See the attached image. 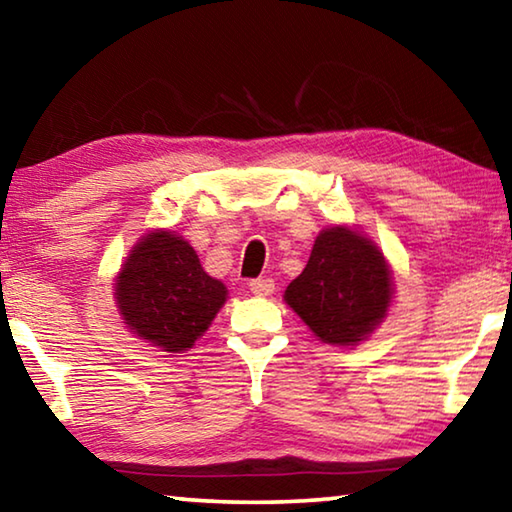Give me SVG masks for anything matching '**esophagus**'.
Segmentation results:
<instances>
[{
    "label": "esophagus",
    "mask_w": 512,
    "mask_h": 512,
    "mask_svg": "<svg viewBox=\"0 0 512 512\" xmlns=\"http://www.w3.org/2000/svg\"><path fill=\"white\" fill-rule=\"evenodd\" d=\"M250 291L255 293V296H271L275 291V282L271 277H257V280H250Z\"/></svg>",
    "instance_id": "1"
}]
</instances>
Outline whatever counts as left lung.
Wrapping results in <instances>:
<instances>
[{
  "mask_svg": "<svg viewBox=\"0 0 512 512\" xmlns=\"http://www.w3.org/2000/svg\"><path fill=\"white\" fill-rule=\"evenodd\" d=\"M391 293V271L377 246L348 228H327L284 300L320 341L354 345L386 316Z\"/></svg>",
  "mask_w": 512,
  "mask_h": 512,
  "instance_id": "1",
  "label": "left lung"
}]
</instances>
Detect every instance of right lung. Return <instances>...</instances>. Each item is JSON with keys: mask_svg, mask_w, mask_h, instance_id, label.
Listing matches in <instances>:
<instances>
[{"mask_svg": "<svg viewBox=\"0 0 512 512\" xmlns=\"http://www.w3.org/2000/svg\"><path fill=\"white\" fill-rule=\"evenodd\" d=\"M126 325L164 352H183L225 302L223 284L203 271L194 248L173 232L142 237L115 287Z\"/></svg>", "mask_w": 512, "mask_h": 512, "instance_id": "right-lung-1", "label": "right lung"}]
</instances>
